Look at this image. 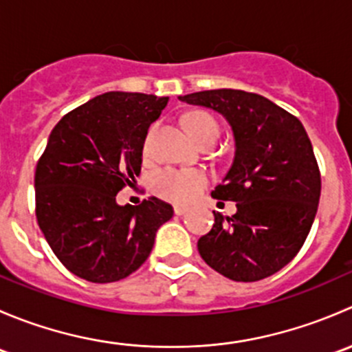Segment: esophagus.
<instances>
[{"instance_id":"esophagus-1","label":"esophagus","mask_w":352,"mask_h":352,"mask_svg":"<svg viewBox=\"0 0 352 352\" xmlns=\"http://www.w3.org/2000/svg\"><path fill=\"white\" fill-rule=\"evenodd\" d=\"M173 211H175V214H177V216H182V214H184V212H186V211H187V208H186V206H180V204H175V206H173Z\"/></svg>"}]
</instances>
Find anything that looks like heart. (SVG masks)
<instances>
[{"mask_svg": "<svg viewBox=\"0 0 352 352\" xmlns=\"http://www.w3.org/2000/svg\"><path fill=\"white\" fill-rule=\"evenodd\" d=\"M187 124L192 133L194 140L197 141L201 146L206 144H216V141L221 136V126H219L218 119L212 113L204 112V110H197V112L190 113L187 117ZM156 126L148 131V136L144 140V153L150 151L151 138H153ZM208 186V175L202 170L196 168H173V166H166V168L158 170L153 177V189L160 197L166 199L172 202H186L194 201L202 189Z\"/></svg>", "mask_w": 352, "mask_h": 352, "instance_id": "b5f03b06", "label": "heart"}]
</instances>
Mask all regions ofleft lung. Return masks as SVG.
Listing matches in <instances>:
<instances>
[{
	"label": "left lung",
	"instance_id": "left-lung-1",
	"mask_svg": "<svg viewBox=\"0 0 352 352\" xmlns=\"http://www.w3.org/2000/svg\"><path fill=\"white\" fill-rule=\"evenodd\" d=\"M221 113L235 136V158L211 196L236 202L233 216L214 212L197 250L225 278L254 283L293 261L314 225L320 170L303 124L274 102L243 90L179 97Z\"/></svg>",
	"mask_w": 352,
	"mask_h": 352
}]
</instances>
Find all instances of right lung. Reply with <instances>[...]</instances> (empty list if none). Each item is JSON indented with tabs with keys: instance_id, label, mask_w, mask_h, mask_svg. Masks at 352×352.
I'll use <instances>...</instances> for the list:
<instances>
[{
	"instance_id": "obj_1",
	"label": "right lung",
	"mask_w": 352,
	"mask_h": 352,
	"mask_svg": "<svg viewBox=\"0 0 352 352\" xmlns=\"http://www.w3.org/2000/svg\"><path fill=\"white\" fill-rule=\"evenodd\" d=\"M168 97L107 91L67 112L35 168V214L69 272L113 283L144 264L173 208L156 197L119 206L116 196L141 172L148 127Z\"/></svg>"
}]
</instances>
